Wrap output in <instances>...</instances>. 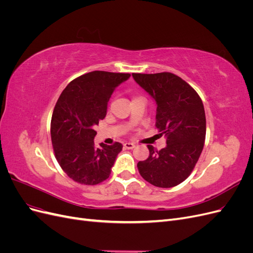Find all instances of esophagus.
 Wrapping results in <instances>:
<instances>
[{"mask_svg": "<svg viewBox=\"0 0 253 253\" xmlns=\"http://www.w3.org/2000/svg\"><path fill=\"white\" fill-rule=\"evenodd\" d=\"M124 147H125L126 149H127V150H132V149H134V148L136 147V144H135V143H132V142H126V143L124 144Z\"/></svg>", "mask_w": 253, "mask_h": 253, "instance_id": "obj_1", "label": "esophagus"}]
</instances>
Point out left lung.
<instances>
[{"instance_id":"1","label":"left lung","mask_w":253,"mask_h":253,"mask_svg":"<svg viewBox=\"0 0 253 253\" xmlns=\"http://www.w3.org/2000/svg\"><path fill=\"white\" fill-rule=\"evenodd\" d=\"M136 83L154 99L156 127L167 139L156 151L148 145V159L137 168L143 179L159 188L179 185L192 172L204 148L206 115L192 86L171 73L132 74Z\"/></svg>"}]
</instances>
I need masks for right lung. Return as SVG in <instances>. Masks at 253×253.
I'll list each match as a JSON object with an SVG mask.
<instances>
[{
  "instance_id": "right-lung-1",
  "label": "right lung",
  "mask_w": 253,
  "mask_h": 253,
  "mask_svg": "<svg viewBox=\"0 0 253 253\" xmlns=\"http://www.w3.org/2000/svg\"><path fill=\"white\" fill-rule=\"evenodd\" d=\"M129 74L95 71L73 80L56 103L50 122L55 156L68 177L93 186L109 178L122 144L100 143L94 138L99 121L104 119L108 102Z\"/></svg>"
}]
</instances>
